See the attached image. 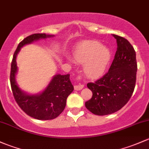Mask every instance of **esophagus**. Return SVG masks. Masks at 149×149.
<instances>
[{"mask_svg": "<svg viewBox=\"0 0 149 149\" xmlns=\"http://www.w3.org/2000/svg\"><path fill=\"white\" fill-rule=\"evenodd\" d=\"M84 87V85H81V84H79V85H75L74 86V89L76 91H80Z\"/></svg>", "mask_w": 149, "mask_h": 149, "instance_id": "esophagus-1", "label": "esophagus"}]
</instances>
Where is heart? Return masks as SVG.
Returning <instances> with one entry per match:
<instances>
[{"label": "heart", "instance_id": "obj_1", "mask_svg": "<svg viewBox=\"0 0 149 149\" xmlns=\"http://www.w3.org/2000/svg\"><path fill=\"white\" fill-rule=\"evenodd\" d=\"M75 61L84 64V71L88 77L97 78L104 72L111 59V51L96 40H86L73 50Z\"/></svg>", "mask_w": 149, "mask_h": 149}]
</instances>
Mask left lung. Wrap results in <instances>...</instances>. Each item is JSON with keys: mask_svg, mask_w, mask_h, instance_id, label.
<instances>
[{"mask_svg": "<svg viewBox=\"0 0 149 149\" xmlns=\"http://www.w3.org/2000/svg\"><path fill=\"white\" fill-rule=\"evenodd\" d=\"M113 36L118 47L109 71L95 82L87 84L93 95L85 106L95 115H109L120 110L129 101L136 86L135 50L124 38L114 34Z\"/></svg>", "mask_w": 149, "mask_h": 149, "instance_id": "8db88e82", "label": "left lung"}]
</instances>
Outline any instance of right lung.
Segmentation results:
<instances>
[{"mask_svg": "<svg viewBox=\"0 0 149 149\" xmlns=\"http://www.w3.org/2000/svg\"><path fill=\"white\" fill-rule=\"evenodd\" d=\"M52 36H54L46 33H34L25 38L17 47L11 62L10 81L14 98L19 107L27 115L38 120L54 119L63 111L67 98L73 91L70 75H56L42 93L29 95L22 91L15 81V74L18 70L15 58L23 46L39 39Z\"/></svg>", "mask_w": 149, "mask_h": 149, "instance_id": "obj_1", "label": "right lung"}]
</instances>
